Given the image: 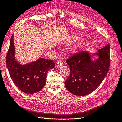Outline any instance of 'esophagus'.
Wrapping results in <instances>:
<instances>
[{
    "mask_svg": "<svg viewBox=\"0 0 122 122\" xmlns=\"http://www.w3.org/2000/svg\"><path fill=\"white\" fill-rule=\"evenodd\" d=\"M63 65V62H62V61H59L57 62V63L56 64V66L58 67H59L62 66Z\"/></svg>",
    "mask_w": 122,
    "mask_h": 122,
    "instance_id": "obj_1",
    "label": "esophagus"
}]
</instances>
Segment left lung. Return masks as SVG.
Here are the masks:
<instances>
[{
  "instance_id": "left-lung-1",
  "label": "left lung",
  "mask_w": 122,
  "mask_h": 122,
  "mask_svg": "<svg viewBox=\"0 0 122 122\" xmlns=\"http://www.w3.org/2000/svg\"><path fill=\"white\" fill-rule=\"evenodd\" d=\"M94 55L99 56L94 61L92 60L91 54L86 51L75 54L66 60L71 71L65 81V86L74 95L82 96L91 93L107 75L110 62L109 44L92 55Z\"/></svg>"
}]
</instances>
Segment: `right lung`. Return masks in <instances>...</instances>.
Returning <instances> with one entry per match:
<instances>
[{
	"instance_id": "right-lung-1",
	"label": "right lung",
	"mask_w": 122,
	"mask_h": 122,
	"mask_svg": "<svg viewBox=\"0 0 122 122\" xmlns=\"http://www.w3.org/2000/svg\"><path fill=\"white\" fill-rule=\"evenodd\" d=\"M6 63L14 83L22 92L31 94L38 92L43 88L47 72L55 67L54 61L44 58H39L26 64L18 63L15 58L13 34L11 37Z\"/></svg>"
}]
</instances>
